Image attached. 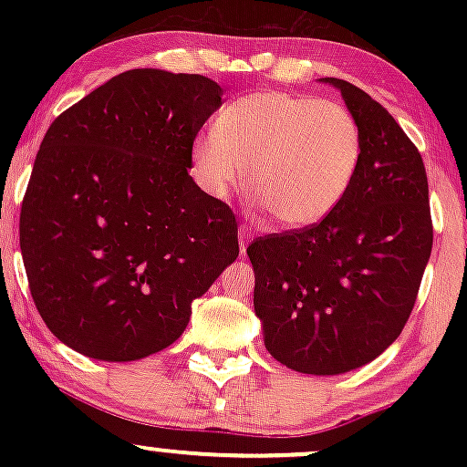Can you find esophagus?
Wrapping results in <instances>:
<instances>
[{
  "label": "esophagus",
  "instance_id": "obj_1",
  "mask_svg": "<svg viewBox=\"0 0 467 467\" xmlns=\"http://www.w3.org/2000/svg\"><path fill=\"white\" fill-rule=\"evenodd\" d=\"M250 237H252V233L248 228H239V250H241V256H245V250H248V241H250Z\"/></svg>",
  "mask_w": 467,
  "mask_h": 467
}]
</instances>
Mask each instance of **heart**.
<instances>
[{"label": "heart", "instance_id": "obj_1", "mask_svg": "<svg viewBox=\"0 0 467 467\" xmlns=\"http://www.w3.org/2000/svg\"><path fill=\"white\" fill-rule=\"evenodd\" d=\"M192 173L223 197L244 180L248 195L285 228H305L336 211L362 162V130L334 100L254 92L233 100L191 149Z\"/></svg>", "mask_w": 467, "mask_h": 467}]
</instances>
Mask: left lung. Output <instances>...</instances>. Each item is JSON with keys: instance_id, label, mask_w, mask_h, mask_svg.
<instances>
[{"instance_id": "left-lung-1", "label": "left lung", "mask_w": 467, "mask_h": 467, "mask_svg": "<svg viewBox=\"0 0 467 467\" xmlns=\"http://www.w3.org/2000/svg\"><path fill=\"white\" fill-rule=\"evenodd\" d=\"M362 162L331 215L248 245L265 349L287 368L337 375L375 360L415 307L432 250L423 160L395 118L342 78Z\"/></svg>"}]
</instances>
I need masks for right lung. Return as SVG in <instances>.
I'll use <instances>...</instances> for the list:
<instances>
[{
	"mask_svg": "<svg viewBox=\"0 0 467 467\" xmlns=\"http://www.w3.org/2000/svg\"><path fill=\"white\" fill-rule=\"evenodd\" d=\"M222 94L200 74L130 69L46 131L19 245L32 301L69 349L105 362L166 349L239 256L230 206L189 175Z\"/></svg>",
	"mask_w": 467,
	"mask_h": 467,
	"instance_id": "add662e5",
	"label": "right lung"
}]
</instances>
